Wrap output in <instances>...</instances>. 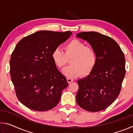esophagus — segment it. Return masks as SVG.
Returning a JSON list of instances; mask_svg holds the SVG:
<instances>
[{"label":"esophagus","mask_w":133,"mask_h":133,"mask_svg":"<svg viewBox=\"0 0 133 133\" xmlns=\"http://www.w3.org/2000/svg\"><path fill=\"white\" fill-rule=\"evenodd\" d=\"M67 82H68L69 83H70L73 82V78H67Z\"/></svg>","instance_id":"obj_1"}]
</instances>
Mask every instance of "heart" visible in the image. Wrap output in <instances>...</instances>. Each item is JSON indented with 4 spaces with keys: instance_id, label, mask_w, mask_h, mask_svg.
Wrapping results in <instances>:
<instances>
[{
    "instance_id": "heart-1",
    "label": "heart",
    "mask_w": 133,
    "mask_h": 133,
    "mask_svg": "<svg viewBox=\"0 0 133 133\" xmlns=\"http://www.w3.org/2000/svg\"><path fill=\"white\" fill-rule=\"evenodd\" d=\"M64 52L59 49L53 51L54 63L58 68H62L71 58L70 64L63 70V73L68 78L77 77L81 74L89 75L95 67L97 57L93 48L87 47L82 41L73 40L64 46Z\"/></svg>"
}]
</instances>
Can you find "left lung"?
<instances>
[{"label":"left lung","instance_id":"8db88e82","mask_svg":"<svg viewBox=\"0 0 133 133\" xmlns=\"http://www.w3.org/2000/svg\"><path fill=\"white\" fill-rule=\"evenodd\" d=\"M86 40L97 55V61L91 73L78 80V105L91 112L109 107L117 98L125 74L124 55L115 40L96 31L76 35Z\"/></svg>","mask_w":133,"mask_h":133}]
</instances>
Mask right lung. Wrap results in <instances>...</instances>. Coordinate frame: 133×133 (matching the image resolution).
<instances>
[{
	"label": "right lung",
	"mask_w": 133,
	"mask_h": 133,
	"mask_svg": "<svg viewBox=\"0 0 133 133\" xmlns=\"http://www.w3.org/2000/svg\"><path fill=\"white\" fill-rule=\"evenodd\" d=\"M71 35L70 31H39L16 46L10 60L11 79L17 98L29 109L47 111L59 103L68 83L51 55Z\"/></svg>",
	"instance_id": "obj_1"
}]
</instances>
